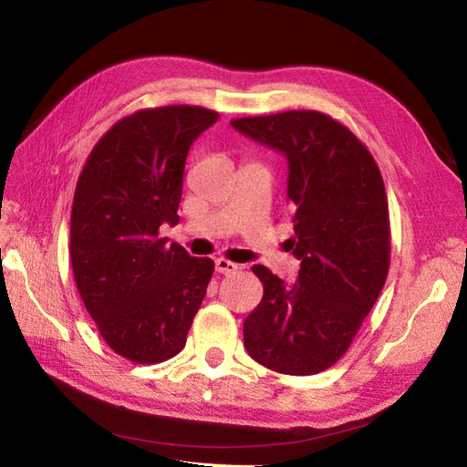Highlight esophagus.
Instances as JSON below:
<instances>
[{
    "instance_id": "esophagus-1",
    "label": "esophagus",
    "mask_w": 467,
    "mask_h": 467,
    "mask_svg": "<svg viewBox=\"0 0 467 467\" xmlns=\"http://www.w3.org/2000/svg\"><path fill=\"white\" fill-rule=\"evenodd\" d=\"M214 269H216V273H221V275H231V273L239 271V265L226 261V259H216L214 261Z\"/></svg>"
}]
</instances>
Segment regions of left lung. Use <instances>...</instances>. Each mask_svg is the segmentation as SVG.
<instances>
[{
  "mask_svg": "<svg viewBox=\"0 0 467 467\" xmlns=\"http://www.w3.org/2000/svg\"><path fill=\"white\" fill-rule=\"evenodd\" d=\"M231 124L286 156L289 244L301 261L295 285L253 266L263 299L244 319V347L276 373H321L349 349L389 271V206L379 166L349 128L317 110Z\"/></svg>",
  "mask_w": 467,
  "mask_h": 467,
  "instance_id": "8db88e82",
  "label": "left lung"
}]
</instances>
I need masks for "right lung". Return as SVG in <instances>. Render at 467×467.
Returning a JSON list of instances; mask_svg holds the SVG:
<instances>
[{"label": "right lung", "mask_w": 467, "mask_h": 467, "mask_svg": "<svg viewBox=\"0 0 467 467\" xmlns=\"http://www.w3.org/2000/svg\"><path fill=\"white\" fill-rule=\"evenodd\" d=\"M218 114L162 106L118 120L78 178L69 259L78 293L112 351L162 363L182 351L214 263L158 236L176 224L188 150Z\"/></svg>", "instance_id": "obj_1"}]
</instances>
